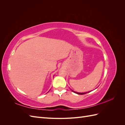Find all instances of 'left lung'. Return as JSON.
Returning <instances> with one entry per match:
<instances>
[{
  "label": "left lung",
  "mask_w": 125,
  "mask_h": 125,
  "mask_svg": "<svg viewBox=\"0 0 125 125\" xmlns=\"http://www.w3.org/2000/svg\"><path fill=\"white\" fill-rule=\"evenodd\" d=\"M72 91L73 92H74V93H77V94H80V95H83V94H86V93H89V92H84V93H79V92H77L73 91V90H72ZM90 92H91V91H90Z\"/></svg>",
  "instance_id": "8db88e82"
}]
</instances>
